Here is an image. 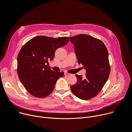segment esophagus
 Listing matches in <instances>:
<instances>
[{
    "label": "esophagus",
    "mask_w": 132,
    "mask_h": 132,
    "mask_svg": "<svg viewBox=\"0 0 132 132\" xmlns=\"http://www.w3.org/2000/svg\"><path fill=\"white\" fill-rule=\"evenodd\" d=\"M71 74H70V73H67V72H65V75H66V76H69V75H71Z\"/></svg>",
    "instance_id": "esophagus-1"
}]
</instances>
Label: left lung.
Returning a JSON list of instances; mask_svg holds the SVG:
<instances>
[{
	"instance_id": "1",
	"label": "left lung",
	"mask_w": 132,
	"mask_h": 132,
	"mask_svg": "<svg viewBox=\"0 0 132 132\" xmlns=\"http://www.w3.org/2000/svg\"><path fill=\"white\" fill-rule=\"evenodd\" d=\"M69 39L74 46L78 64L86 69L84 77L75 75L77 83L71 86L72 92L81 99H91L101 91L109 77L108 50L102 41L87 34H79Z\"/></svg>"
}]
</instances>
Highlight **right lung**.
Wrapping results in <instances>:
<instances>
[{
    "instance_id": "add662e5",
    "label": "right lung",
    "mask_w": 132,
    "mask_h": 132,
    "mask_svg": "<svg viewBox=\"0 0 132 132\" xmlns=\"http://www.w3.org/2000/svg\"><path fill=\"white\" fill-rule=\"evenodd\" d=\"M68 42V37L37 36L22 47L17 56V72L21 82L31 95L45 98L53 91L57 80L64 73L51 71L48 61L53 60L58 48Z\"/></svg>"
}]
</instances>
